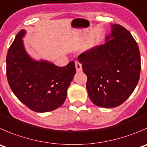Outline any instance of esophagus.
<instances>
[{"label": "esophagus", "mask_w": 147, "mask_h": 147, "mask_svg": "<svg viewBox=\"0 0 147 147\" xmlns=\"http://www.w3.org/2000/svg\"><path fill=\"white\" fill-rule=\"evenodd\" d=\"M75 67H76L77 72H80L82 70V64L78 61H76L75 62Z\"/></svg>", "instance_id": "obj_1"}]
</instances>
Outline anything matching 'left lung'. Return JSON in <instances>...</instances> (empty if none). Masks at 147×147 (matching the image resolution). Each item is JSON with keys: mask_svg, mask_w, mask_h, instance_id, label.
Listing matches in <instances>:
<instances>
[{"mask_svg": "<svg viewBox=\"0 0 147 147\" xmlns=\"http://www.w3.org/2000/svg\"><path fill=\"white\" fill-rule=\"evenodd\" d=\"M105 45L80 54L78 60L87 75L90 100L102 108L123 103L134 90L141 72L139 47L131 33L119 24H112Z\"/></svg>", "mask_w": 147, "mask_h": 147, "instance_id": "1", "label": "left lung"}]
</instances>
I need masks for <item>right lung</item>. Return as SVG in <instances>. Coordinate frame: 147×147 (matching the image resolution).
Instances as JSON below:
<instances>
[{"instance_id": "1", "label": "right lung", "mask_w": 147, "mask_h": 147, "mask_svg": "<svg viewBox=\"0 0 147 147\" xmlns=\"http://www.w3.org/2000/svg\"><path fill=\"white\" fill-rule=\"evenodd\" d=\"M25 33L23 29L17 34L7 53L8 84L17 98L31 111H52L65 102L67 88L76 73L75 62L57 67L47 61L34 60L24 47Z\"/></svg>"}]
</instances>
